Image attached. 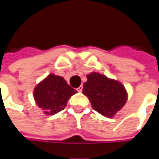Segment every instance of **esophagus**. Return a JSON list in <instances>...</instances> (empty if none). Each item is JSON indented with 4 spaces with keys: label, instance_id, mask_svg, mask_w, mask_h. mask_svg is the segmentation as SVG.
<instances>
[{
    "label": "esophagus",
    "instance_id": "34e87169",
    "mask_svg": "<svg viewBox=\"0 0 159 159\" xmlns=\"http://www.w3.org/2000/svg\"><path fill=\"white\" fill-rule=\"evenodd\" d=\"M76 90H77L78 92H80V93H81V92L83 91V86L81 85V86H80L79 88H77V89H76Z\"/></svg>",
    "mask_w": 159,
    "mask_h": 159
}]
</instances>
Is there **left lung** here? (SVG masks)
I'll list each match as a JSON object with an SVG mask.
<instances>
[{
    "label": "left lung",
    "instance_id": "1",
    "mask_svg": "<svg viewBox=\"0 0 159 159\" xmlns=\"http://www.w3.org/2000/svg\"><path fill=\"white\" fill-rule=\"evenodd\" d=\"M83 93L86 95L93 110L107 117H112L125 105L128 93L122 83L105 75L92 72L87 75Z\"/></svg>",
    "mask_w": 159,
    "mask_h": 159
}]
</instances>
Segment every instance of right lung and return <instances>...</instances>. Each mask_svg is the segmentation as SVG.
<instances>
[{"label":"right lung","instance_id":"1","mask_svg":"<svg viewBox=\"0 0 159 159\" xmlns=\"http://www.w3.org/2000/svg\"><path fill=\"white\" fill-rule=\"evenodd\" d=\"M77 91L67 84L62 76L49 74L34 89L36 105L46 115H53L65 109L68 100Z\"/></svg>","mask_w":159,"mask_h":159}]
</instances>
